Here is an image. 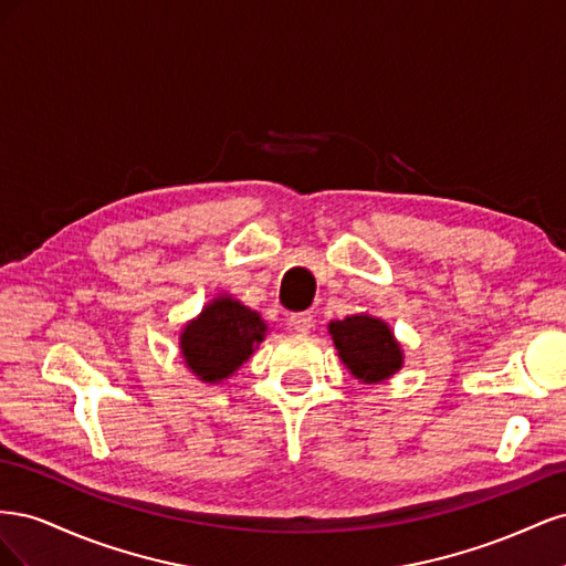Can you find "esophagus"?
Returning <instances> with one entry per match:
<instances>
[{"label":"esophagus","mask_w":566,"mask_h":566,"mask_svg":"<svg viewBox=\"0 0 566 566\" xmlns=\"http://www.w3.org/2000/svg\"><path fill=\"white\" fill-rule=\"evenodd\" d=\"M290 325H293V331L297 333H310L312 325H314V316L310 312H297V314H290Z\"/></svg>","instance_id":"obj_1"}]
</instances>
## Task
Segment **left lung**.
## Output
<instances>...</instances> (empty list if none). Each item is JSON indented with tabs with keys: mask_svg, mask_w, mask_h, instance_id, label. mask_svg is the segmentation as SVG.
Wrapping results in <instances>:
<instances>
[{
	"mask_svg": "<svg viewBox=\"0 0 566 566\" xmlns=\"http://www.w3.org/2000/svg\"><path fill=\"white\" fill-rule=\"evenodd\" d=\"M328 333L337 356L356 380L385 382L403 366V352L389 325L368 314L331 321Z\"/></svg>",
	"mask_w": 566,
	"mask_h": 566,
	"instance_id": "1",
	"label": "left lung"
}]
</instances>
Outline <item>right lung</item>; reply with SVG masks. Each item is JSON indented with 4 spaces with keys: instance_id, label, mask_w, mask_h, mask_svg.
Wrapping results in <instances>:
<instances>
[{
    "instance_id": "right-lung-1",
    "label": "right lung",
    "mask_w": 566,
    "mask_h": 566,
    "mask_svg": "<svg viewBox=\"0 0 566 566\" xmlns=\"http://www.w3.org/2000/svg\"><path fill=\"white\" fill-rule=\"evenodd\" d=\"M262 316L229 295H219L184 325L179 349L186 368L202 382H221L241 368L266 337Z\"/></svg>"
}]
</instances>
